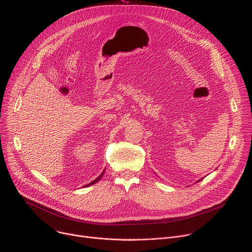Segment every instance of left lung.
Wrapping results in <instances>:
<instances>
[{
    "mask_svg": "<svg viewBox=\"0 0 252 252\" xmlns=\"http://www.w3.org/2000/svg\"><path fill=\"white\" fill-rule=\"evenodd\" d=\"M200 181H201V179H199V181H197V183H198V182H200Z\"/></svg>",
    "mask_w": 252,
    "mask_h": 252,
    "instance_id": "8db88e82",
    "label": "left lung"
}]
</instances>
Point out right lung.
<instances>
[{"label":"right lung","instance_id":"right-lung-1","mask_svg":"<svg viewBox=\"0 0 252 252\" xmlns=\"http://www.w3.org/2000/svg\"><path fill=\"white\" fill-rule=\"evenodd\" d=\"M103 173H104V170L99 174V176H97L95 179H94V181H93L92 183H90L89 185H86V186H84V188H86V187H90V186H93V185H94V184H96L98 181H99V179L102 177V175H103Z\"/></svg>","mask_w":252,"mask_h":252}]
</instances>
